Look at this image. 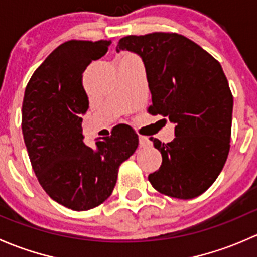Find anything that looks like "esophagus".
Masks as SVG:
<instances>
[{
  "label": "esophagus",
  "mask_w": 257,
  "mask_h": 257,
  "mask_svg": "<svg viewBox=\"0 0 257 257\" xmlns=\"http://www.w3.org/2000/svg\"><path fill=\"white\" fill-rule=\"evenodd\" d=\"M139 145L142 148H149L152 147V142L147 138V137H139Z\"/></svg>",
  "instance_id": "obj_1"
}]
</instances>
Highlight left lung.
<instances>
[{
    "instance_id": "obj_1",
    "label": "left lung",
    "mask_w": 257,
    "mask_h": 257,
    "mask_svg": "<svg viewBox=\"0 0 257 257\" xmlns=\"http://www.w3.org/2000/svg\"><path fill=\"white\" fill-rule=\"evenodd\" d=\"M141 56L152 93L148 112L175 124L170 143L153 139L162 153L150 184L164 195L193 199L216 180L230 150L232 98L221 64L195 42L178 33L126 36L116 52Z\"/></svg>"
}]
</instances>
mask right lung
<instances>
[{
    "label": "right lung",
    "instance_id": "add662e5",
    "mask_svg": "<svg viewBox=\"0 0 257 257\" xmlns=\"http://www.w3.org/2000/svg\"><path fill=\"white\" fill-rule=\"evenodd\" d=\"M110 41H68L35 71L25 90L22 134L33 172L46 193L61 205L85 211L112 194L118 169L138 148L129 126L84 144L82 115L89 107L83 72L107 53Z\"/></svg>",
    "mask_w": 257,
    "mask_h": 257
}]
</instances>
